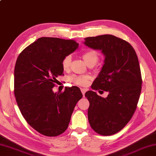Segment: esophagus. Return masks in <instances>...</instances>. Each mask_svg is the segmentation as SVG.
I'll return each instance as SVG.
<instances>
[{
	"label": "esophagus",
	"mask_w": 156,
	"mask_h": 156,
	"mask_svg": "<svg viewBox=\"0 0 156 156\" xmlns=\"http://www.w3.org/2000/svg\"><path fill=\"white\" fill-rule=\"evenodd\" d=\"M81 92H82V94H83V97H84L85 94V92H86V89H81Z\"/></svg>",
	"instance_id": "1"
}]
</instances>
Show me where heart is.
I'll return each instance as SVG.
<instances>
[{
    "label": "heart",
    "mask_w": 156,
    "mask_h": 156,
    "mask_svg": "<svg viewBox=\"0 0 156 156\" xmlns=\"http://www.w3.org/2000/svg\"><path fill=\"white\" fill-rule=\"evenodd\" d=\"M82 58L87 66L94 65L98 59V55L97 51L89 49L83 53ZM71 63V57L67 55L63 58L62 62V66L64 70H68L69 69ZM89 77L88 75H73L70 78V81L74 84L79 86H85L88 83Z\"/></svg>",
    "instance_id": "heart-1"
}]
</instances>
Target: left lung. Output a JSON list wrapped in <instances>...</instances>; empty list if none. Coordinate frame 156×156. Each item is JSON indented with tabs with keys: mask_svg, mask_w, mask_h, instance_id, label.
Instances as JSON below:
<instances>
[{
	"mask_svg": "<svg viewBox=\"0 0 156 156\" xmlns=\"http://www.w3.org/2000/svg\"><path fill=\"white\" fill-rule=\"evenodd\" d=\"M84 44L105 55L91 88L108 93L103 98L94 91L86 92L90 126L101 135H112L126 126L137 107L142 83L138 57L126 41L110 34L86 37Z\"/></svg>",
	"mask_w": 156,
	"mask_h": 156,
	"instance_id": "1",
	"label": "left lung"
}]
</instances>
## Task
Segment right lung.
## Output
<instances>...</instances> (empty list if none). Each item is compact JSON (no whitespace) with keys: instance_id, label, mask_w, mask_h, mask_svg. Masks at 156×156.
I'll return each mask as SVG.
<instances>
[{"instance_id":"obj_1","label":"right lung","mask_w":156,"mask_h":156,"mask_svg":"<svg viewBox=\"0 0 156 156\" xmlns=\"http://www.w3.org/2000/svg\"><path fill=\"white\" fill-rule=\"evenodd\" d=\"M74 40L40 37L18 55L14 67V95L26 122L40 134L57 136L66 130L77 102L83 97L77 87L54 93L63 75L62 60L76 50Z\"/></svg>"}]
</instances>
